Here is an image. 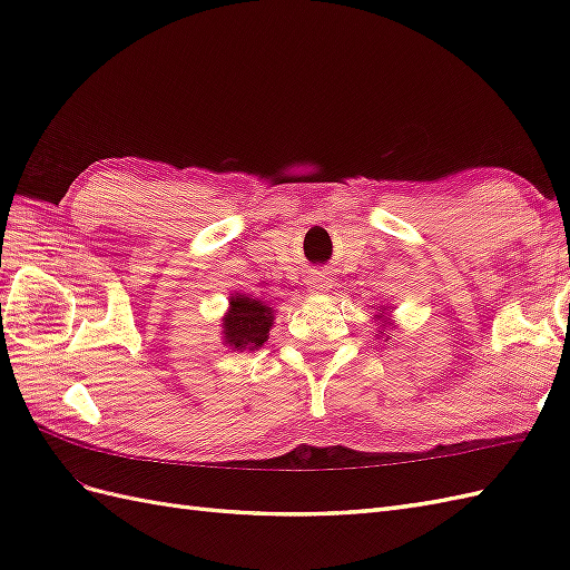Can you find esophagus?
Returning a JSON list of instances; mask_svg holds the SVG:
<instances>
[{"instance_id": "1", "label": "esophagus", "mask_w": 570, "mask_h": 570, "mask_svg": "<svg viewBox=\"0 0 570 570\" xmlns=\"http://www.w3.org/2000/svg\"><path fill=\"white\" fill-rule=\"evenodd\" d=\"M306 289L312 292V295H323V292L331 289V281H327L325 275H321V273H314V275H308Z\"/></svg>"}]
</instances>
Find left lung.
<instances>
[{
    "mask_svg": "<svg viewBox=\"0 0 570 570\" xmlns=\"http://www.w3.org/2000/svg\"><path fill=\"white\" fill-rule=\"evenodd\" d=\"M390 312H394V306H377V314L373 316L375 321H377V327H375V333H377V337L375 340H381L383 337V342H387L390 344V335H387V331L390 327H394V321H392V316H390Z\"/></svg>",
    "mask_w": 570,
    "mask_h": 570,
    "instance_id": "1",
    "label": "left lung"
}]
</instances>
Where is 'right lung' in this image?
Returning a JSON list of instances; mask_svg holds the SVG:
<instances>
[{"label": "right lung", "instance_id": "1", "mask_svg": "<svg viewBox=\"0 0 570 570\" xmlns=\"http://www.w3.org/2000/svg\"><path fill=\"white\" fill-rule=\"evenodd\" d=\"M275 321V308L245 292H233L228 312L220 318V340L233 352L264 347Z\"/></svg>", "mask_w": 570, "mask_h": 570}]
</instances>
